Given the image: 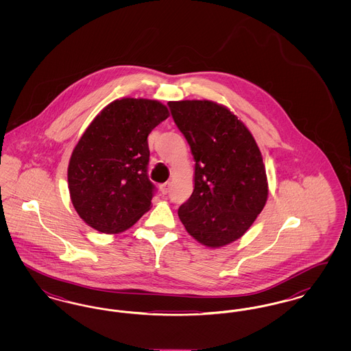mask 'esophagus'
<instances>
[{"instance_id": "esophagus-1", "label": "esophagus", "mask_w": 351, "mask_h": 351, "mask_svg": "<svg viewBox=\"0 0 351 351\" xmlns=\"http://www.w3.org/2000/svg\"><path fill=\"white\" fill-rule=\"evenodd\" d=\"M169 189H171V183H169V182L160 185V192H162L163 195H167L168 192H169Z\"/></svg>"}]
</instances>
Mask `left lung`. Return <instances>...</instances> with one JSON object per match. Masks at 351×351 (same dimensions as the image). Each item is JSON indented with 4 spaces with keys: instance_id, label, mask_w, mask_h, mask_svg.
<instances>
[{
    "instance_id": "8db88e82",
    "label": "left lung",
    "mask_w": 351,
    "mask_h": 351,
    "mask_svg": "<svg viewBox=\"0 0 351 351\" xmlns=\"http://www.w3.org/2000/svg\"><path fill=\"white\" fill-rule=\"evenodd\" d=\"M168 106L195 159L193 192L179 208V218L205 247L233 243L267 202L262 152L247 126L222 104L182 100Z\"/></svg>"
}]
</instances>
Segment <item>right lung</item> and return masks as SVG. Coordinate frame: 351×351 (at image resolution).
I'll list each match as a JSON object with an SVG mask.
<instances>
[{
  "mask_svg": "<svg viewBox=\"0 0 351 351\" xmlns=\"http://www.w3.org/2000/svg\"><path fill=\"white\" fill-rule=\"evenodd\" d=\"M168 117L160 101L123 97L106 105L85 129L67 176L72 205L88 226L122 233L150 210L147 136Z\"/></svg>",
  "mask_w": 351,
  "mask_h": 351,
  "instance_id": "1",
  "label": "right lung"
}]
</instances>
